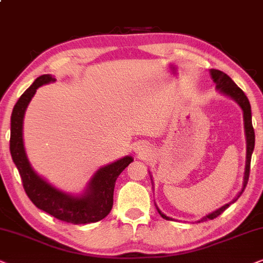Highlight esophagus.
<instances>
[{"instance_id":"esophagus-1","label":"esophagus","mask_w":263,"mask_h":263,"mask_svg":"<svg viewBox=\"0 0 263 263\" xmlns=\"http://www.w3.org/2000/svg\"><path fill=\"white\" fill-rule=\"evenodd\" d=\"M146 148H144V146L143 145H138L137 148H136V150H137V153H139V154H143V155H145L146 153H148V150H145Z\"/></svg>"}]
</instances>
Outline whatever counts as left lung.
Returning <instances> with one entry per match:
<instances>
[{"mask_svg":"<svg viewBox=\"0 0 263 263\" xmlns=\"http://www.w3.org/2000/svg\"><path fill=\"white\" fill-rule=\"evenodd\" d=\"M211 76H212V79L213 82L216 84V89H218L220 92L223 93V95L231 97V99H233L236 102L239 104V107L241 108V110H243V118H244V129H246V137H247V161H246V172H244V178H243V187H241V190L239 194H238L237 198H234L232 202H236L238 197L243 194L244 189H246L247 184H248V180H249V173H250V161H251V154L254 152V146H255V132H254V127H253V122H251V107H250V103H249V100H248V97L246 96V93L243 92V90L240 89V87L237 86V84L233 82L232 79L230 78L229 76L226 74V73H223L221 71H219V69H211ZM231 203H227V204L222 205L221 208H219L218 211L211 213V214H208L207 216H204V218H202L201 220H198L197 222H201V221H205V220L208 219H215L218 218V216L221 214L226 211L227 208L230 207ZM157 208V207H156ZM157 212H159V214L162 216L163 219L166 220H174L172 218H170V216H166L163 214V213H161V211L159 208H157Z\"/></svg>","mask_w":263,"mask_h":263,"instance_id":"1","label":"left lung"}]
</instances>
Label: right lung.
Wrapping results in <instances>:
<instances>
[{
	"mask_svg": "<svg viewBox=\"0 0 263 263\" xmlns=\"http://www.w3.org/2000/svg\"><path fill=\"white\" fill-rule=\"evenodd\" d=\"M55 80L50 74L38 77L17 100L10 117V155L22 177L24 190L37 208L61 221L74 225L97 222L109 214L113 207L117 178L134 159L131 156H125L100 168L91 178L85 192L80 196H71L62 192L38 176L31 167L24 148V114L38 87Z\"/></svg>",
	"mask_w": 263,
	"mask_h": 263,
	"instance_id": "obj_1",
	"label": "right lung"
}]
</instances>
